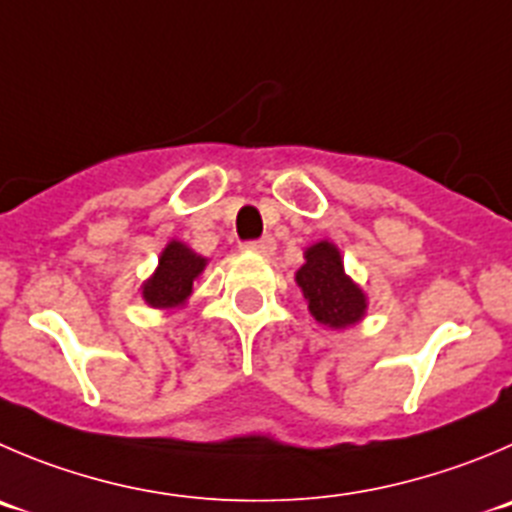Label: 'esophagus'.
Segmentation results:
<instances>
[{"instance_id": "esophagus-1", "label": "esophagus", "mask_w": 512, "mask_h": 512, "mask_svg": "<svg viewBox=\"0 0 512 512\" xmlns=\"http://www.w3.org/2000/svg\"><path fill=\"white\" fill-rule=\"evenodd\" d=\"M243 248H248V251H256V253H264V256H269V253L276 251V241L271 236H264L259 238V241H246L243 243Z\"/></svg>"}]
</instances>
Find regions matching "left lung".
Wrapping results in <instances>:
<instances>
[{"label": "left lung", "mask_w": 512, "mask_h": 512, "mask_svg": "<svg viewBox=\"0 0 512 512\" xmlns=\"http://www.w3.org/2000/svg\"><path fill=\"white\" fill-rule=\"evenodd\" d=\"M296 284L304 291L316 321L334 329L357 324L367 309L362 289L344 276L342 256L329 241L314 243L306 251V264L296 271Z\"/></svg>", "instance_id": "obj_1"}]
</instances>
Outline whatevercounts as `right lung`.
Segmentation results:
<instances>
[{"mask_svg":"<svg viewBox=\"0 0 512 512\" xmlns=\"http://www.w3.org/2000/svg\"><path fill=\"white\" fill-rule=\"evenodd\" d=\"M206 259L178 241H170L160 256V266L153 279L145 281L143 299L155 309H170L191 296L193 279L203 271Z\"/></svg>","mask_w":512,"mask_h":512,"instance_id":"1","label":"right lung"}]
</instances>
